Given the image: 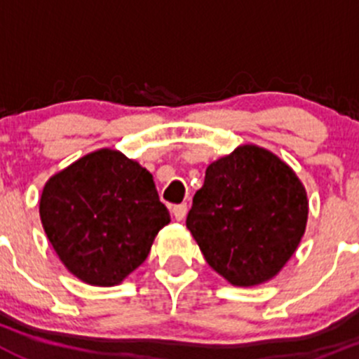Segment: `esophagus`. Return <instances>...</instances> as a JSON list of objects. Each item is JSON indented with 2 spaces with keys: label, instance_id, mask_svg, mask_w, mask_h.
<instances>
[{
  "label": "esophagus",
  "instance_id": "1",
  "mask_svg": "<svg viewBox=\"0 0 359 359\" xmlns=\"http://www.w3.org/2000/svg\"><path fill=\"white\" fill-rule=\"evenodd\" d=\"M172 213H173V217H175V220H184V217H186V213H187V205L186 203H180V205H175L172 208Z\"/></svg>",
  "mask_w": 359,
  "mask_h": 359
}]
</instances>
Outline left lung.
I'll return each instance as SVG.
<instances>
[{
  "label": "left lung",
  "mask_w": 359,
  "mask_h": 359,
  "mask_svg": "<svg viewBox=\"0 0 359 359\" xmlns=\"http://www.w3.org/2000/svg\"><path fill=\"white\" fill-rule=\"evenodd\" d=\"M307 215L297 173L271 151L243 144L206 166L186 226L215 273L234 287H257L287 266Z\"/></svg>",
  "instance_id": "8db88e82"
}]
</instances>
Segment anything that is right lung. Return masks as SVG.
<instances>
[{"mask_svg": "<svg viewBox=\"0 0 359 359\" xmlns=\"http://www.w3.org/2000/svg\"><path fill=\"white\" fill-rule=\"evenodd\" d=\"M39 217L60 262L83 283L116 287L170 224L154 179L116 149H97L46 180Z\"/></svg>", "mask_w": 359, "mask_h": 359, "instance_id": "right-lung-1", "label": "right lung"}]
</instances>
